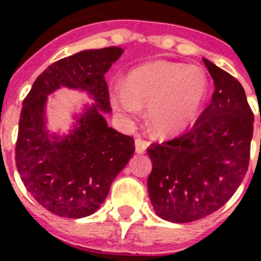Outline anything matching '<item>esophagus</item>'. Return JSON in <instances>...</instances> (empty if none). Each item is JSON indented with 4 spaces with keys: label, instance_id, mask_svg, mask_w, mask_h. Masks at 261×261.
Here are the masks:
<instances>
[{
    "label": "esophagus",
    "instance_id": "obj_1",
    "mask_svg": "<svg viewBox=\"0 0 261 261\" xmlns=\"http://www.w3.org/2000/svg\"><path fill=\"white\" fill-rule=\"evenodd\" d=\"M147 149V142L146 141H143L141 138L135 139V151L138 153V154H143Z\"/></svg>",
    "mask_w": 261,
    "mask_h": 261
}]
</instances>
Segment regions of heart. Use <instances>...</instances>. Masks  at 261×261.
Listing matches in <instances>:
<instances>
[{
    "label": "heart",
    "instance_id": "b5f03b06",
    "mask_svg": "<svg viewBox=\"0 0 261 261\" xmlns=\"http://www.w3.org/2000/svg\"><path fill=\"white\" fill-rule=\"evenodd\" d=\"M208 77L199 66L160 61L128 73L124 85L115 87L112 106L126 118H135L147 106L153 133L173 137L188 130L206 101Z\"/></svg>",
    "mask_w": 261,
    "mask_h": 261
}]
</instances>
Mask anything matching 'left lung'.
Here are the masks:
<instances>
[{"label": "left lung", "instance_id": "1", "mask_svg": "<svg viewBox=\"0 0 261 261\" xmlns=\"http://www.w3.org/2000/svg\"><path fill=\"white\" fill-rule=\"evenodd\" d=\"M215 89L188 133L147 149L151 206L160 218L194 222L225 204L249 165L253 112L237 80L203 58Z\"/></svg>", "mask_w": 261, "mask_h": 261}]
</instances>
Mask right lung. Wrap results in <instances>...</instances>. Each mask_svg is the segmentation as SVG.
Wrapping results in <instances>:
<instances>
[{
  "label": "right lung",
  "mask_w": 261,
  "mask_h": 261,
  "mask_svg": "<svg viewBox=\"0 0 261 261\" xmlns=\"http://www.w3.org/2000/svg\"><path fill=\"white\" fill-rule=\"evenodd\" d=\"M123 50H84L48 66L22 101L16 167L27 191L53 214L84 218L106 200L110 187L135 151L134 139L107 124L110 93L104 75ZM59 87L80 89L94 98L66 136L50 133L46 96Z\"/></svg>",
  "instance_id": "right-lung-1"
}]
</instances>
